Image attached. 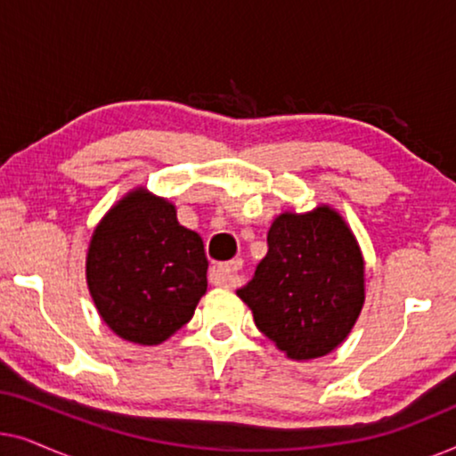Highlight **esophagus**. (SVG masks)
<instances>
[{
	"label": "esophagus",
	"instance_id": "1",
	"mask_svg": "<svg viewBox=\"0 0 456 456\" xmlns=\"http://www.w3.org/2000/svg\"><path fill=\"white\" fill-rule=\"evenodd\" d=\"M240 267H242L240 259H232V261H228V264L217 265L209 273V282L214 286H224V289L236 286V282H239Z\"/></svg>",
	"mask_w": 456,
	"mask_h": 456
}]
</instances>
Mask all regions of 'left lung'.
Listing matches in <instances>:
<instances>
[{
    "instance_id": "left-lung-1",
    "label": "left lung",
    "mask_w": 456,
    "mask_h": 456,
    "mask_svg": "<svg viewBox=\"0 0 456 456\" xmlns=\"http://www.w3.org/2000/svg\"><path fill=\"white\" fill-rule=\"evenodd\" d=\"M267 255L245 289L255 326L289 359L340 346L365 303V261L353 230L330 205L273 217Z\"/></svg>"
}]
</instances>
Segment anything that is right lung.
I'll return each instance as SVG.
<instances>
[{"instance_id":"obj_1","label":"right lung","mask_w":456,"mask_h":456,"mask_svg":"<svg viewBox=\"0 0 456 456\" xmlns=\"http://www.w3.org/2000/svg\"><path fill=\"white\" fill-rule=\"evenodd\" d=\"M85 265L97 314L134 345H161L176 334L208 290L201 236L180 226L176 205L145 186L102 217Z\"/></svg>"}]
</instances>
